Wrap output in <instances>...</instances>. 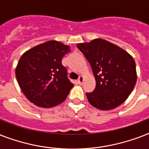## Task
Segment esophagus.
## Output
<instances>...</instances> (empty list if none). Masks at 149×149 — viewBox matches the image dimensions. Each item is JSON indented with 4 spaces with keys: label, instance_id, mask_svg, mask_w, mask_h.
<instances>
[{
    "label": "esophagus",
    "instance_id": "obj_1",
    "mask_svg": "<svg viewBox=\"0 0 149 149\" xmlns=\"http://www.w3.org/2000/svg\"><path fill=\"white\" fill-rule=\"evenodd\" d=\"M77 81H78V83H79V84H83V82H84V77H83V76H80Z\"/></svg>",
    "mask_w": 149,
    "mask_h": 149
}]
</instances>
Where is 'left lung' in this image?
<instances>
[{
    "label": "left lung",
    "mask_w": 149,
    "mask_h": 149,
    "mask_svg": "<svg viewBox=\"0 0 149 149\" xmlns=\"http://www.w3.org/2000/svg\"><path fill=\"white\" fill-rule=\"evenodd\" d=\"M77 48L91 64L96 79L94 91L86 93L89 103L103 111L115 108L124 103L137 80L136 65L132 56L100 38L79 43Z\"/></svg>",
    "instance_id": "obj_1"
}]
</instances>
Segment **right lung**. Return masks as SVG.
<instances>
[{"label":"right lung","instance_id":"right-lung-1","mask_svg":"<svg viewBox=\"0 0 149 149\" xmlns=\"http://www.w3.org/2000/svg\"><path fill=\"white\" fill-rule=\"evenodd\" d=\"M70 47L49 41L25 52L17 63L15 74L22 92L41 107H52L63 103L73 87L67 77L62 58Z\"/></svg>","mask_w":149,"mask_h":149}]
</instances>
